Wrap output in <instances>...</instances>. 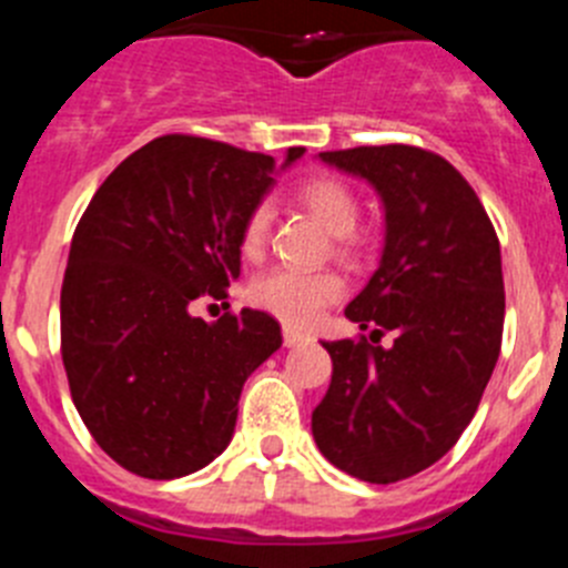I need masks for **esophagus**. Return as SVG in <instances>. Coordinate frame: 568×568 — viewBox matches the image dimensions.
Segmentation results:
<instances>
[{
    "label": "esophagus",
    "mask_w": 568,
    "mask_h": 568,
    "mask_svg": "<svg viewBox=\"0 0 568 568\" xmlns=\"http://www.w3.org/2000/svg\"><path fill=\"white\" fill-rule=\"evenodd\" d=\"M304 341H310V333H301V329H295V327H284V344L298 346V344H304Z\"/></svg>",
    "instance_id": "34e87169"
}]
</instances>
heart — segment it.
Returning <instances> with one entry per match:
<instances>
[{"label": "heart", "mask_w": 568, "mask_h": 568, "mask_svg": "<svg viewBox=\"0 0 568 568\" xmlns=\"http://www.w3.org/2000/svg\"><path fill=\"white\" fill-rule=\"evenodd\" d=\"M301 207L318 219L329 233H335V253L346 261H355L361 255V241L355 239L353 230L358 224V195L349 184L333 175H313L307 182H301L295 190ZM270 222L273 210L270 204H255L241 224V250L255 258L264 253L270 239ZM346 281L335 270H318V273H304V270L278 267L261 275L250 287V301L255 307L267 310L275 318L295 324V327H310L321 318V313L344 298Z\"/></svg>", "instance_id": "1"}]
</instances>
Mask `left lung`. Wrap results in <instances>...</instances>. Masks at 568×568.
Wrapping results in <instances>:
<instances>
[{
	"label": "left lung",
	"mask_w": 568,
	"mask_h": 568,
	"mask_svg": "<svg viewBox=\"0 0 568 568\" xmlns=\"http://www.w3.org/2000/svg\"><path fill=\"white\" fill-rule=\"evenodd\" d=\"M321 159L384 199L381 267L344 315L369 335L324 341L333 381L313 413L321 455L366 484L444 458L478 413L504 338L500 244L478 193L433 150L366 144ZM396 335L384 351L379 338Z\"/></svg>",
	"instance_id": "8db88e82"
}]
</instances>
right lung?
Returning <instances> with one entry per match:
<instances>
[{"instance_id": "1", "label": "right lung", "mask_w": 568, "mask_h": 568, "mask_svg": "<svg viewBox=\"0 0 568 568\" xmlns=\"http://www.w3.org/2000/svg\"><path fill=\"white\" fill-rule=\"evenodd\" d=\"M304 148H290L287 164ZM273 155L202 135H159L90 199L62 281V361L84 426L122 469L173 480L230 444L241 386L281 346L258 310L215 324L244 215L273 187Z\"/></svg>"}]
</instances>
